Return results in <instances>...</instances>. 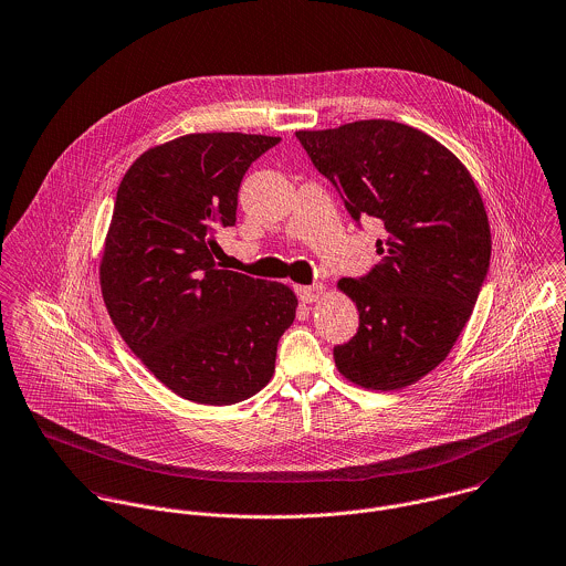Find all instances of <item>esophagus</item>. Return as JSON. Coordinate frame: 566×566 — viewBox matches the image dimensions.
<instances>
[{
  "mask_svg": "<svg viewBox=\"0 0 566 566\" xmlns=\"http://www.w3.org/2000/svg\"><path fill=\"white\" fill-rule=\"evenodd\" d=\"M296 292H298V298H301L303 303H316V301H321L324 296V285L323 283H316V285H301Z\"/></svg>",
  "mask_w": 566,
  "mask_h": 566,
  "instance_id": "esophagus-1",
  "label": "esophagus"
}]
</instances>
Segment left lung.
Returning <instances> with one entry per match:
<instances>
[{"instance_id":"1","label":"left lung","mask_w":566,"mask_h":566,"mask_svg":"<svg viewBox=\"0 0 566 566\" xmlns=\"http://www.w3.org/2000/svg\"><path fill=\"white\" fill-rule=\"evenodd\" d=\"M310 159L348 213L377 220L381 261L337 290L359 312V331L333 348L344 379L392 392L447 359L478 303L490 263L480 189L451 150L390 119L298 130Z\"/></svg>"}]
</instances>
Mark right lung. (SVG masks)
Masks as SVG:
<instances>
[{
	"mask_svg": "<svg viewBox=\"0 0 566 566\" xmlns=\"http://www.w3.org/2000/svg\"><path fill=\"white\" fill-rule=\"evenodd\" d=\"M281 137L191 133L146 150L124 174L99 287L144 366L180 399L233 405L274 375L298 298L285 283L220 268L216 231L235 224L250 163Z\"/></svg>",
	"mask_w": 566,
	"mask_h": 566,
	"instance_id": "add662e5",
	"label": "right lung"
}]
</instances>
